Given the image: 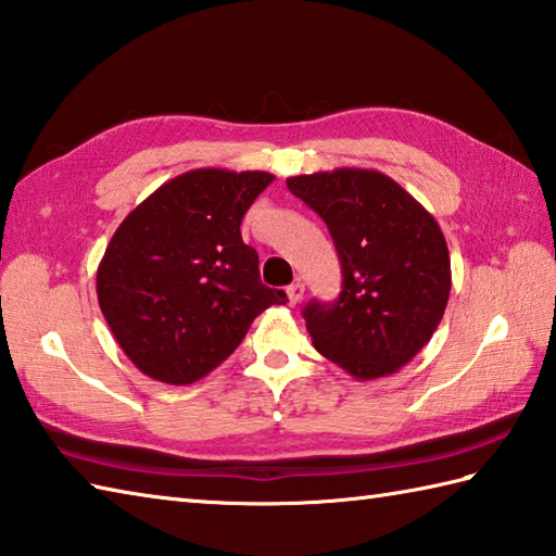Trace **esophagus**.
Here are the masks:
<instances>
[{"mask_svg":"<svg viewBox=\"0 0 556 556\" xmlns=\"http://www.w3.org/2000/svg\"><path fill=\"white\" fill-rule=\"evenodd\" d=\"M303 293H306V287H303L301 279H296V281H293V285L287 289V296H289L291 306H296V303L303 299Z\"/></svg>","mask_w":556,"mask_h":556,"instance_id":"34e87169","label":"esophagus"}]
</instances>
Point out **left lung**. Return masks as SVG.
I'll list each match as a JSON object with an SVG mask.
<instances>
[{"mask_svg":"<svg viewBox=\"0 0 556 556\" xmlns=\"http://www.w3.org/2000/svg\"><path fill=\"white\" fill-rule=\"evenodd\" d=\"M287 188L328 224L342 263L340 299L303 308L313 346L356 380L400 371L448 306L451 257L441 226L374 168L293 176Z\"/></svg>","mask_w":556,"mask_h":556,"instance_id":"8db88e82","label":"left lung"}]
</instances>
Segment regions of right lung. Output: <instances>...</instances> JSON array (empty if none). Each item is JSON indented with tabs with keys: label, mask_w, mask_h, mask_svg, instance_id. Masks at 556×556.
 I'll use <instances>...</instances> for the list:
<instances>
[{
	"label": "right lung",
	"mask_w": 556,
	"mask_h": 556,
	"mask_svg": "<svg viewBox=\"0 0 556 556\" xmlns=\"http://www.w3.org/2000/svg\"><path fill=\"white\" fill-rule=\"evenodd\" d=\"M265 170L194 168L163 182L117 226L96 293L119 350L141 374L190 386L233 354L260 313L287 293L260 281L243 243Z\"/></svg>",
	"instance_id": "obj_1"
}]
</instances>
